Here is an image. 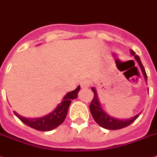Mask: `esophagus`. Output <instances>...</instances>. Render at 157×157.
Listing matches in <instances>:
<instances>
[{
	"label": "esophagus",
	"mask_w": 157,
	"mask_h": 157,
	"mask_svg": "<svg viewBox=\"0 0 157 157\" xmlns=\"http://www.w3.org/2000/svg\"><path fill=\"white\" fill-rule=\"evenodd\" d=\"M90 85V81L89 80H85L81 82V88H88Z\"/></svg>",
	"instance_id": "obj_1"
}]
</instances>
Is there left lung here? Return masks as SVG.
Segmentation results:
<instances>
[{
    "label": "left lung",
    "instance_id": "left-lung-1",
    "mask_svg": "<svg viewBox=\"0 0 157 157\" xmlns=\"http://www.w3.org/2000/svg\"><path fill=\"white\" fill-rule=\"evenodd\" d=\"M131 53L135 56L136 59L138 62L139 65H140L141 70H142L143 74L144 76L145 80L147 81V74H146V72H145L144 67L142 63H141L140 59L137 55L135 54V52L132 51V50H131ZM92 91L94 92V98L92 100L90 105V112H91L92 116H93L95 122L103 128H105V129L108 130L122 129V128H124V127L129 126L130 124H132L134 121L139 117V114H137V115L134 116V117L129 118V119H118V118H112L111 116H109L105 111H103L102 108L101 107L100 102H99L98 95H97V92L94 88H92Z\"/></svg>",
    "mask_w": 157,
    "mask_h": 157
}]
</instances>
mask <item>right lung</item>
I'll return each instance as SVG.
<instances>
[{"mask_svg": "<svg viewBox=\"0 0 157 157\" xmlns=\"http://www.w3.org/2000/svg\"><path fill=\"white\" fill-rule=\"evenodd\" d=\"M80 89L81 87L78 86L75 90L67 93L63 98V101L59 104L54 111L44 117L37 118H26L17 114L15 111L14 114L22 123L37 131H41V132L52 131L63 123L72 100L77 98V94Z\"/></svg>", "mask_w": 157, "mask_h": 157, "instance_id": "right-lung-1", "label": "right lung"}]
</instances>
